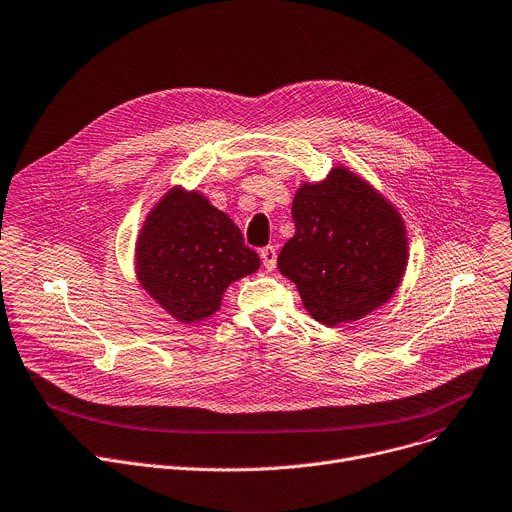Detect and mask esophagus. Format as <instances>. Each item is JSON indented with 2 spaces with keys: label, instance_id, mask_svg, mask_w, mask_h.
I'll return each instance as SVG.
<instances>
[{
  "label": "esophagus",
  "instance_id": "1",
  "mask_svg": "<svg viewBox=\"0 0 512 512\" xmlns=\"http://www.w3.org/2000/svg\"><path fill=\"white\" fill-rule=\"evenodd\" d=\"M261 261H263L265 269L271 271V269L275 267V261H277V251H275V247H271V245L263 247V249H261Z\"/></svg>",
  "mask_w": 512,
  "mask_h": 512
}]
</instances>
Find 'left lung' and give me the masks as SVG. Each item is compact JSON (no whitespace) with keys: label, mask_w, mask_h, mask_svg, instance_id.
<instances>
[{"label":"left lung","mask_w":512,"mask_h":512,"mask_svg":"<svg viewBox=\"0 0 512 512\" xmlns=\"http://www.w3.org/2000/svg\"><path fill=\"white\" fill-rule=\"evenodd\" d=\"M296 235L277 267L300 292L312 318L337 327L386 304L408 261L406 228L396 208L367 181L335 167L294 196Z\"/></svg>","instance_id":"obj_1"}]
</instances>
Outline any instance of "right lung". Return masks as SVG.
Here are the masks:
<instances>
[{
	"mask_svg": "<svg viewBox=\"0 0 512 512\" xmlns=\"http://www.w3.org/2000/svg\"><path fill=\"white\" fill-rule=\"evenodd\" d=\"M259 269L239 226L202 194L169 190L136 241V275L149 296L179 322L212 316L224 290Z\"/></svg>",
	"mask_w": 512,
	"mask_h": 512,
	"instance_id": "obj_1",
	"label": "right lung"
}]
</instances>
